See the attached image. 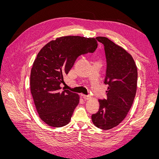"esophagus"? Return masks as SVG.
<instances>
[{
	"instance_id": "1",
	"label": "esophagus",
	"mask_w": 159,
	"mask_h": 159,
	"mask_svg": "<svg viewBox=\"0 0 159 159\" xmlns=\"http://www.w3.org/2000/svg\"><path fill=\"white\" fill-rule=\"evenodd\" d=\"M82 97L85 100H88L91 98L90 95H82Z\"/></svg>"
}]
</instances>
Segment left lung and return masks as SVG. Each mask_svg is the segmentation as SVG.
Listing matches in <instances>:
<instances>
[{"instance_id":"left-lung-1","label":"left lung","mask_w":159,"mask_h":159,"mask_svg":"<svg viewBox=\"0 0 159 159\" xmlns=\"http://www.w3.org/2000/svg\"><path fill=\"white\" fill-rule=\"evenodd\" d=\"M104 46L107 61L104 83L107 99H101L99 109L91 115L95 125L103 130L117 126L125 118L135 97L137 68L132 56L106 37L96 38Z\"/></svg>"}]
</instances>
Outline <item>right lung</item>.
I'll return each instance as SVG.
<instances>
[{"label": "right lung", "mask_w": 159, "mask_h": 159, "mask_svg": "<svg viewBox=\"0 0 159 159\" xmlns=\"http://www.w3.org/2000/svg\"><path fill=\"white\" fill-rule=\"evenodd\" d=\"M97 47L93 38L63 36L48 43L38 54L31 70L30 91L38 115L49 126L61 127L70 123L80 98L61 90L60 84L77 58Z\"/></svg>", "instance_id": "obj_1"}]
</instances>
